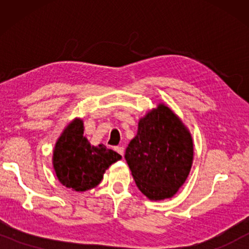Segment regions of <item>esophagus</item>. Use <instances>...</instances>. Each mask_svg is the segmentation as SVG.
<instances>
[{
	"instance_id": "obj_1",
	"label": "esophagus",
	"mask_w": 249,
	"mask_h": 249,
	"mask_svg": "<svg viewBox=\"0 0 249 249\" xmlns=\"http://www.w3.org/2000/svg\"><path fill=\"white\" fill-rule=\"evenodd\" d=\"M115 151H117L120 155L124 156V146H117V147H115Z\"/></svg>"
}]
</instances>
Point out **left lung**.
<instances>
[{"instance_id": "8db88e82", "label": "left lung", "mask_w": 249, "mask_h": 249, "mask_svg": "<svg viewBox=\"0 0 249 249\" xmlns=\"http://www.w3.org/2000/svg\"><path fill=\"white\" fill-rule=\"evenodd\" d=\"M192 135L164 104L138 122L124 159L138 189L152 200L171 198L185 183L193 164Z\"/></svg>"}]
</instances>
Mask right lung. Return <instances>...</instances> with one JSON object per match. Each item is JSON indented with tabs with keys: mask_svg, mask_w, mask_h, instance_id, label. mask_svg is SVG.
<instances>
[{
	"mask_svg": "<svg viewBox=\"0 0 249 249\" xmlns=\"http://www.w3.org/2000/svg\"><path fill=\"white\" fill-rule=\"evenodd\" d=\"M121 160L107 146H91L84 136V122L74 119L57 139L53 151V168L59 181L76 192L94 188L103 179L105 170Z\"/></svg>",
	"mask_w": 249,
	"mask_h": 249,
	"instance_id": "obj_1",
	"label": "right lung"
}]
</instances>
